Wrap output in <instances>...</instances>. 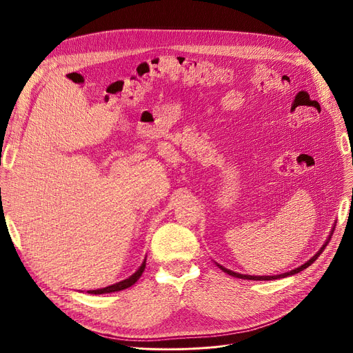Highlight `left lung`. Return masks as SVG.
Listing matches in <instances>:
<instances>
[{
	"label": "left lung",
	"mask_w": 353,
	"mask_h": 353,
	"mask_svg": "<svg viewBox=\"0 0 353 353\" xmlns=\"http://www.w3.org/2000/svg\"><path fill=\"white\" fill-rule=\"evenodd\" d=\"M333 231H334V225H333V228H332V231H330V235L327 236V239H326V242L321 245V248L309 259V261H305L303 265H300V267H297V268H294V270H291V271H288V272H284V274H277V275H247V274H239V272H235V271H232V270H228V268H225V267H222L221 264H218V263H214L216 264L223 272H226V274H229V275H232V277H236V279H243V280H255V281H268V280H279V279H285V277H290V275H294V274H297V272H300V271H303V270H305L307 268L309 265H312L316 259L319 258V255L325 251V248H326V245L329 243V241H330V238H332V235H333Z\"/></svg>",
	"instance_id": "left-lung-1"
}]
</instances>
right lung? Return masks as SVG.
<instances>
[{
    "instance_id": "obj_1",
    "label": "right lung",
    "mask_w": 353,
    "mask_h": 353,
    "mask_svg": "<svg viewBox=\"0 0 353 353\" xmlns=\"http://www.w3.org/2000/svg\"><path fill=\"white\" fill-rule=\"evenodd\" d=\"M145 259H147V258H144V261H143V264L140 265V268L137 270V271H135L132 275H130L128 279L122 280V281H118V283H115V284H112V285L103 287V288H98V290H89L88 293H89V294H108V293H115V291L125 290V288H128V287L134 285L137 281H139V279L141 277V274L144 272V268H145Z\"/></svg>"
}]
</instances>
